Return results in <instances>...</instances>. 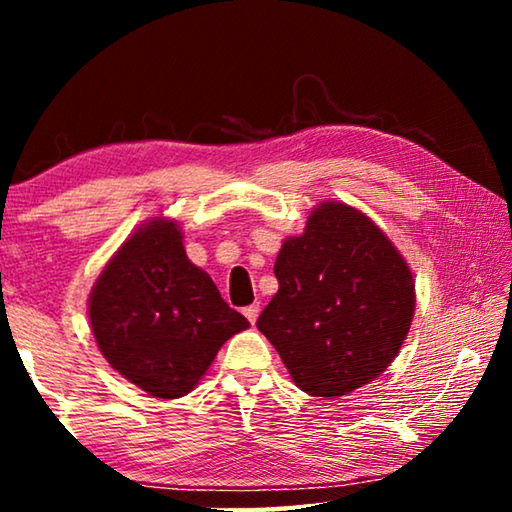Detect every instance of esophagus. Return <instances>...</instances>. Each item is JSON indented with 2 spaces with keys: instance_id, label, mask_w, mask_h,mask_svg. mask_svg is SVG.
<instances>
[{
  "instance_id": "obj_1",
  "label": "esophagus",
  "mask_w": 512,
  "mask_h": 512,
  "mask_svg": "<svg viewBox=\"0 0 512 512\" xmlns=\"http://www.w3.org/2000/svg\"><path fill=\"white\" fill-rule=\"evenodd\" d=\"M259 311H262V307H259V302H253V305H248V307L244 309V316L250 320V325H255Z\"/></svg>"
}]
</instances>
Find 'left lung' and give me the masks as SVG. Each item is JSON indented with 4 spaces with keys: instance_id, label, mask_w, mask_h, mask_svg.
<instances>
[{
    "instance_id": "1",
    "label": "left lung",
    "mask_w": 512,
    "mask_h": 512,
    "mask_svg": "<svg viewBox=\"0 0 512 512\" xmlns=\"http://www.w3.org/2000/svg\"><path fill=\"white\" fill-rule=\"evenodd\" d=\"M280 289L257 329L300 391L341 397L391 366L415 314L413 273L357 207L325 201L275 259Z\"/></svg>"
}]
</instances>
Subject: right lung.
I'll return each mask as SVG.
<instances>
[{
    "mask_svg": "<svg viewBox=\"0 0 512 512\" xmlns=\"http://www.w3.org/2000/svg\"><path fill=\"white\" fill-rule=\"evenodd\" d=\"M99 350L121 377L160 400L187 395L221 345L250 327L203 268L173 219L142 223L112 255L88 300Z\"/></svg>",
    "mask_w": 512,
    "mask_h": 512,
    "instance_id": "right-lung-1",
    "label": "right lung"
}]
</instances>
